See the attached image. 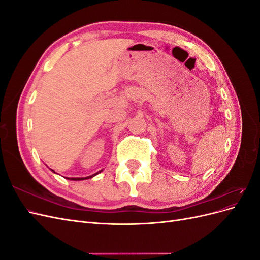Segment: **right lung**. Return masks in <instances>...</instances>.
Here are the masks:
<instances>
[{
	"mask_svg": "<svg viewBox=\"0 0 260 260\" xmlns=\"http://www.w3.org/2000/svg\"><path fill=\"white\" fill-rule=\"evenodd\" d=\"M52 170V169H51ZM53 172H55L54 170H52ZM103 170H100V171H98L96 174H94V175H92V176H89V177H85V178H66V179H70V180H75V181H80V180H85V179H91V178H93L94 176H96V175H99L100 172H102Z\"/></svg>",
	"mask_w": 260,
	"mask_h": 260,
	"instance_id": "1",
	"label": "right lung"
}]
</instances>
